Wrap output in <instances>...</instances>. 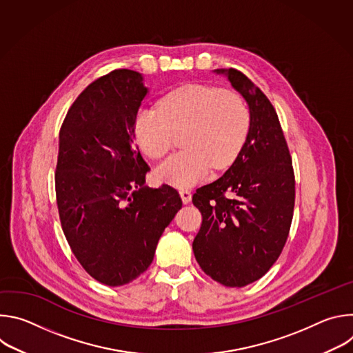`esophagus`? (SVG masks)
Masks as SVG:
<instances>
[{
  "instance_id": "34e87169",
  "label": "esophagus",
  "mask_w": 353,
  "mask_h": 353,
  "mask_svg": "<svg viewBox=\"0 0 353 353\" xmlns=\"http://www.w3.org/2000/svg\"><path fill=\"white\" fill-rule=\"evenodd\" d=\"M180 196H181L184 204L191 203V191L190 190H180Z\"/></svg>"
}]
</instances>
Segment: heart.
Instances as JSON below:
<instances>
[{
  "label": "heart",
  "mask_w": 353,
  "mask_h": 353,
  "mask_svg": "<svg viewBox=\"0 0 353 353\" xmlns=\"http://www.w3.org/2000/svg\"><path fill=\"white\" fill-rule=\"evenodd\" d=\"M250 114L243 97L216 85L192 83L168 93L159 109L143 108L134 128L141 149L152 159L165 157L183 134L185 146L157 169L161 181L191 187L210 169L222 170L239 155L248 130Z\"/></svg>",
  "instance_id": "obj_1"
}]
</instances>
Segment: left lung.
Returning a JSON list of instances; mask_svg holds the SVG:
<instances>
[{"label": "left lung", "mask_w": 353, "mask_h": 353, "mask_svg": "<svg viewBox=\"0 0 353 353\" xmlns=\"http://www.w3.org/2000/svg\"><path fill=\"white\" fill-rule=\"evenodd\" d=\"M250 108V128L233 165L201 187L192 204L203 215L192 241L208 276L241 288L279 259L294 208V172L278 114L264 92L236 68H219Z\"/></svg>", "instance_id": "8db88e82"}]
</instances>
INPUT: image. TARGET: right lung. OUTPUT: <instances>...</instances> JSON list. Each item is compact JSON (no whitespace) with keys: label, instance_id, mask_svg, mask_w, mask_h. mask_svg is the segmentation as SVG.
<instances>
[{"label":"right lung","instance_id":"right-lung-1","mask_svg":"<svg viewBox=\"0 0 353 353\" xmlns=\"http://www.w3.org/2000/svg\"><path fill=\"white\" fill-rule=\"evenodd\" d=\"M148 89L114 70L89 83L60 128L56 198L65 239L97 282L121 286L143 274L183 203L176 188L145 187L150 170L134 142Z\"/></svg>","mask_w":353,"mask_h":353}]
</instances>
